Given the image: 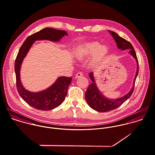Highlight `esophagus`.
Masks as SVG:
<instances>
[{"label": "esophagus", "instance_id": "34e87169", "mask_svg": "<svg viewBox=\"0 0 155 155\" xmlns=\"http://www.w3.org/2000/svg\"><path fill=\"white\" fill-rule=\"evenodd\" d=\"M82 76H83V74L82 72H78L76 74L75 78H80V77H82Z\"/></svg>", "mask_w": 155, "mask_h": 155}]
</instances>
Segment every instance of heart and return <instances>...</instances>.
<instances>
[{
	"mask_svg": "<svg viewBox=\"0 0 155 155\" xmlns=\"http://www.w3.org/2000/svg\"><path fill=\"white\" fill-rule=\"evenodd\" d=\"M107 53V48L101 46L98 42H92L81 46L77 51L76 54L78 59H84L94 54L92 60L93 65L97 64Z\"/></svg>",
	"mask_w": 155,
	"mask_h": 155,
	"instance_id": "heart-1",
	"label": "heart"
}]
</instances>
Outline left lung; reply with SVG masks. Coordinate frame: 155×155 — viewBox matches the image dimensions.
<instances>
[{"mask_svg":"<svg viewBox=\"0 0 155 155\" xmlns=\"http://www.w3.org/2000/svg\"><path fill=\"white\" fill-rule=\"evenodd\" d=\"M109 32L112 35L113 38L115 39L118 49H120L122 51L125 49L130 50L129 53L136 59L137 64V68L135 78L133 82V86L130 91L124 97L116 99H109L105 97L100 92L96 86L93 72H90L89 74V76L91 80L92 81V83L87 88V90L85 93L86 101L88 104L90 106V107H91L93 109L100 112H106L117 109V107L120 106L122 103H124L131 96L134 91L135 81L138 74V62L137 58L132 45L128 41L123 38L116 33L111 31H109Z\"/></svg>","mask_w":155,"mask_h":155,"instance_id":"left-lung-1","label":"left lung"}]
</instances>
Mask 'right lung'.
Instances as JSON below:
<instances>
[{
    "mask_svg": "<svg viewBox=\"0 0 155 155\" xmlns=\"http://www.w3.org/2000/svg\"><path fill=\"white\" fill-rule=\"evenodd\" d=\"M68 34L65 31L52 28H45L28 37L21 46L15 62V72L18 92L22 99L30 106L41 110H49L59 106L67 96L72 78L59 77L56 82L45 90L32 93L25 90L20 80V69L22 62L35 41L49 40L59 41Z\"/></svg>",
    "mask_w": 155,
    "mask_h": 155,
    "instance_id": "1",
    "label": "right lung"
}]
</instances>
